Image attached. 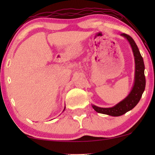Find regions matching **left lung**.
I'll list each match as a JSON object with an SVG mask.
<instances>
[{
  "label": "left lung",
  "mask_w": 155,
  "mask_h": 155,
  "mask_svg": "<svg viewBox=\"0 0 155 155\" xmlns=\"http://www.w3.org/2000/svg\"><path fill=\"white\" fill-rule=\"evenodd\" d=\"M122 37L126 38L130 44L132 48L135 59V78L134 83L132 90L124 99L112 107L103 108L92 104V107L98 113L107 114L111 116H119L124 115L126 112L130 111L137 104L145 91V65L143 58L142 57L137 46L134 40L126 34H120Z\"/></svg>",
  "instance_id": "8db88e82"
}]
</instances>
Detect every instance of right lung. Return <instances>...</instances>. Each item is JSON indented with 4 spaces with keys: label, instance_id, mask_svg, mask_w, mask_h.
Returning <instances> with one entry per match:
<instances>
[{
    "label": "right lung",
    "instance_id": "right-lung-1",
    "mask_svg": "<svg viewBox=\"0 0 155 155\" xmlns=\"http://www.w3.org/2000/svg\"><path fill=\"white\" fill-rule=\"evenodd\" d=\"M65 107L64 108V109H63V111H65Z\"/></svg>",
    "mask_w": 155,
    "mask_h": 155
}]
</instances>
